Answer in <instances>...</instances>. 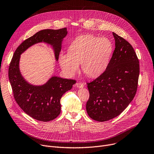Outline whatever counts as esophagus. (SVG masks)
<instances>
[{"label":"esophagus","instance_id":"1","mask_svg":"<svg viewBox=\"0 0 154 154\" xmlns=\"http://www.w3.org/2000/svg\"><path fill=\"white\" fill-rule=\"evenodd\" d=\"M76 87L78 88H83L84 87V85L81 82H78L76 84Z\"/></svg>","mask_w":154,"mask_h":154}]
</instances>
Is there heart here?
<instances>
[{"instance_id": "obj_1", "label": "heart", "mask_w": 154, "mask_h": 154, "mask_svg": "<svg viewBox=\"0 0 154 154\" xmlns=\"http://www.w3.org/2000/svg\"><path fill=\"white\" fill-rule=\"evenodd\" d=\"M68 52L61 54L59 59L60 66L66 74L75 75L81 63L84 74L95 78L106 70L113 52V45L107 38L85 35L73 40Z\"/></svg>"}]
</instances>
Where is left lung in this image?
<instances>
[{
	"instance_id": "obj_1",
	"label": "left lung",
	"mask_w": 154,
	"mask_h": 154,
	"mask_svg": "<svg viewBox=\"0 0 154 154\" xmlns=\"http://www.w3.org/2000/svg\"><path fill=\"white\" fill-rule=\"evenodd\" d=\"M116 48L102 75L87 83L90 97L86 104L91 119L105 122L120 115L133 100L139 76V61L132 46L113 32Z\"/></svg>"
}]
</instances>
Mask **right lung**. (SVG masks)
Masks as SVG:
<instances>
[{
	"label": "right lung",
	"instance_id": "add662e5",
	"mask_svg": "<svg viewBox=\"0 0 154 154\" xmlns=\"http://www.w3.org/2000/svg\"><path fill=\"white\" fill-rule=\"evenodd\" d=\"M67 33V28L38 31L17 47L11 62L9 79L15 100L24 112L35 120L48 122L58 117L61 112V97L71 89L76 81L54 75L43 85L31 84L21 74L19 68L20 55L31 46L44 42L52 47L55 59L57 61L62 41Z\"/></svg>",
	"mask_w": 154,
	"mask_h": 154
}]
</instances>
